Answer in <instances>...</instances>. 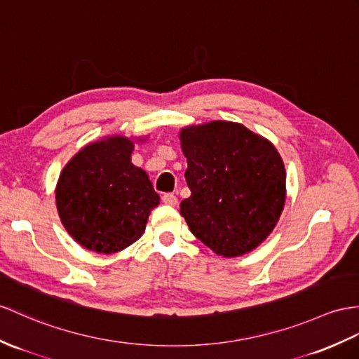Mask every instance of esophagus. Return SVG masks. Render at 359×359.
<instances>
[{"label": "esophagus", "instance_id": "esophagus-1", "mask_svg": "<svg viewBox=\"0 0 359 359\" xmlns=\"http://www.w3.org/2000/svg\"><path fill=\"white\" fill-rule=\"evenodd\" d=\"M161 199H163V203L168 204V205H177V203H178V198L175 196L173 194H164Z\"/></svg>", "mask_w": 359, "mask_h": 359}]
</instances>
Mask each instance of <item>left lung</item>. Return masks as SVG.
I'll return each mask as SVG.
<instances>
[{
	"label": "left lung",
	"instance_id": "8db88e82",
	"mask_svg": "<svg viewBox=\"0 0 359 359\" xmlns=\"http://www.w3.org/2000/svg\"><path fill=\"white\" fill-rule=\"evenodd\" d=\"M180 140L191 191L180 212L190 231L224 257L255 250L285 205L286 173L276 147L231 121L189 126Z\"/></svg>",
	"mask_w": 359,
	"mask_h": 359
}]
</instances>
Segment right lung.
Returning a JSON list of instances; mask_svg holds the SVG:
<instances>
[{"mask_svg": "<svg viewBox=\"0 0 359 359\" xmlns=\"http://www.w3.org/2000/svg\"><path fill=\"white\" fill-rule=\"evenodd\" d=\"M134 144L109 137L85 146L60 172L56 205L65 230L82 247L111 255L140 239L160 196L130 163Z\"/></svg>", "mask_w": 359, "mask_h": 359, "instance_id": "obj_1", "label": "right lung"}]
</instances>
